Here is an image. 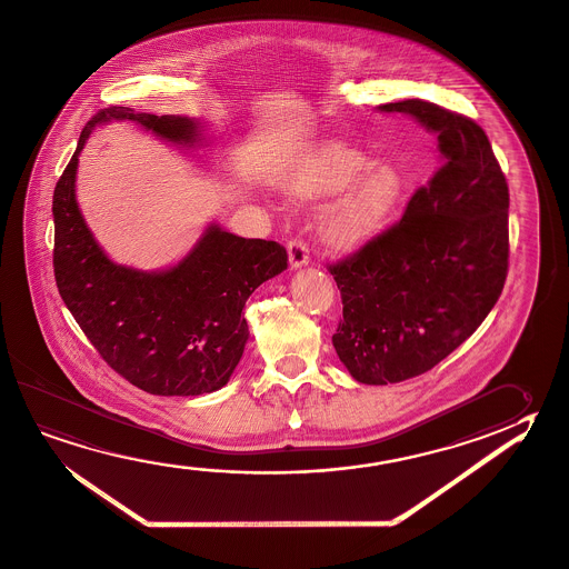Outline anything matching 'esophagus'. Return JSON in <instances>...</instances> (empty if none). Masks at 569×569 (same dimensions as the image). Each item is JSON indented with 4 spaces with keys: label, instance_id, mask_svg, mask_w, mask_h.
<instances>
[{
    "label": "esophagus",
    "instance_id": "esophagus-1",
    "mask_svg": "<svg viewBox=\"0 0 569 569\" xmlns=\"http://www.w3.org/2000/svg\"><path fill=\"white\" fill-rule=\"evenodd\" d=\"M289 262L292 269H299V267H305L309 262V244L305 242V239H300V237L290 239Z\"/></svg>",
    "mask_w": 569,
    "mask_h": 569
}]
</instances>
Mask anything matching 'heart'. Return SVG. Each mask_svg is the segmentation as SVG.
<instances>
[{"instance_id":"1","label":"heart","mask_w":569,"mask_h":569,"mask_svg":"<svg viewBox=\"0 0 569 569\" xmlns=\"http://www.w3.org/2000/svg\"><path fill=\"white\" fill-rule=\"evenodd\" d=\"M290 201L337 194L320 212V234L337 251H355L382 231L400 202L405 183L390 164H372L357 149H328L280 183Z\"/></svg>"}]
</instances>
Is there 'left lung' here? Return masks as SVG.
Returning <instances> with one entry per match:
<instances>
[{"instance_id": "1", "label": "left lung", "mask_w": 569, "mask_h": 569, "mask_svg": "<svg viewBox=\"0 0 569 569\" xmlns=\"http://www.w3.org/2000/svg\"><path fill=\"white\" fill-rule=\"evenodd\" d=\"M378 109L433 131L440 167L400 221L327 264L342 299L335 350L358 382L376 386L425 375L472 337L510 259V193L482 127L422 99Z\"/></svg>"}]
</instances>
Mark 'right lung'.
Listing matches in <instances>:
<instances>
[{
	"instance_id": "obj_1",
	"label": "right lung",
	"mask_w": 569,
	"mask_h": 569,
	"mask_svg": "<svg viewBox=\"0 0 569 569\" xmlns=\"http://www.w3.org/2000/svg\"><path fill=\"white\" fill-rule=\"evenodd\" d=\"M136 121L174 143H193L197 123L174 116L99 109L53 191V272L79 328L117 375L157 396H199L229 382L249 338L242 317L252 290L289 267L274 241L211 227L187 259L164 272L113 264L99 249L76 201L78 154L93 127Z\"/></svg>"
}]
</instances>
